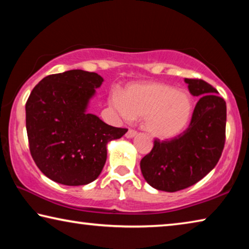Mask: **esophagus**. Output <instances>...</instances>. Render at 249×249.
Wrapping results in <instances>:
<instances>
[{
	"label": "esophagus",
	"mask_w": 249,
	"mask_h": 249,
	"mask_svg": "<svg viewBox=\"0 0 249 249\" xmlns=\"http://www.w3.org/2000/svg\"><path fill=\"white\" fill-rule=\"evenodd\" d=\"M136 134H137L136 130H135V129H132V128H129V129L127 130V133H126L125 136L127 137V138H133L134 136H136Z\"/></svg>",
	"instance_id": "esophagus-1"
}]
</instances>
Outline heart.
<instances>
[{"mask_svg": "<svg viewBox=\"0 0 249 249\" xmlns=\"http://www.w3.org/2000/svg\"><path fill=\"white\" fill-rule=\"evenodd\" d=\"M109 104L125 120L142 117L145 129L160 140L179 135L192 114L190 95L160 82L130 84L123 95L113 91Z\"/></svg>", "mask_w": 249, "mask_h": 249, "instance_id": "obj_1", "label": "heart"}]
</instances>
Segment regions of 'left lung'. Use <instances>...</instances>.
<instances>
[{
  "mask_svg": "<svg viewBox=\"0 0 249 249\" xmlns=\"http://www.w3.org/2000/svg\"><path fill=\"white\" fill-rule=\"evenodd\" d=\"M200 100L189 127L171 140H155L141 160L147 183L160 191L176 192L196 184L216 166L225 144L226 103L217 90L201 79H184Z\"/></svg>",
  "mask_w": 249,
  "mask_h": 249,
  "instance_id": "8db88e82",
  "label": "left lung"
}]
</instances>
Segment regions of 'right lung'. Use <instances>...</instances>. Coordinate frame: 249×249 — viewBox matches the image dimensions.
I'll return each mask as SVG.
<instances>
[{
  "label": "right lung",
  "instance_id": "obj_1",
  "mask_svg": "<svg viewBox=\"0 0 249 249\" xmlns=\"http://www.w3.org/2000/svg\"><path fill=\"white\" fill-rule=\"evenodd\" d=\"M102 82L95 72L69 70L47 75L29 95L25 107L29 150L40 171L54 182L94 181L107 161V142L127 132L87 113Z\"/></svg>",
  "mask_w": 249,
  "mask_h": 249
}]
</instances>
